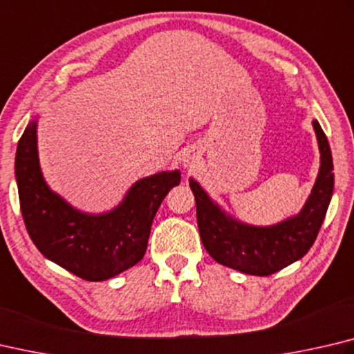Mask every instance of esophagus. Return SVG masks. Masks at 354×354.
I'll return each mask as SVG.
<instances>
[{
	"mask_svg": "<svg viewBox=\"0 0 354 354\" xmlns=\"http://www.w3.org/2000/svg\"><path fill=\"white\" fill-rule=\"evenodd\" d=\"M198 160H199V158H198L196 153L189 150L187 153H184V156H183V165L185 167V169L194 170L195 167L198 165Z\"/></svg>",
	"mask_w": 354,
	"mask_h": 354,
	"instance_id": "obj_1",
	"label": "esophagus"
}]
</instances>
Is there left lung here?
I'll return each instance as SVG.
<instances>
[{"label": "left lung", "mask_w": 354, "mask_h": 354, "mask_svg": "<svg viewBox=\"0 0 354 354\" xmlns=\"http://www.w3.org/2000/svg\"><path fill=\"white\" fill-rule=\"evenodd\" d=\"M313 128L320 151L316 183L299 214L272 226H252L236 220L223 210L198 181L189 179L196 201L201 241L220 265L265 277L300 260L316 241L333 196L334 173L328 139L317 120H313Z\"/></svg>", "instance_id": "8db88e82"}]
</instances>
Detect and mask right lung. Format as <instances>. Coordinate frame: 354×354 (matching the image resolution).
I'll list each match as a JSON object with an SVG mask.
<instances>
[{"label":"right lung","instance_id":"1","mask_svg":"<svg viewBox=\"0 0 354 354\" xmlns=\"http://www.w3.org/2000/svg\"><path fill=\"white\" fill-rule=\"evenodd\" d=\"M37 119L26 127L15 155L18 196L30 240L48 260L83 280L115 277L142 260L153 218L165 195L181 183V171H159L139 179L104 214L82 212L44 181Z\"/></svg>","mask_w":354,"mask_h":354}]
</instances>
